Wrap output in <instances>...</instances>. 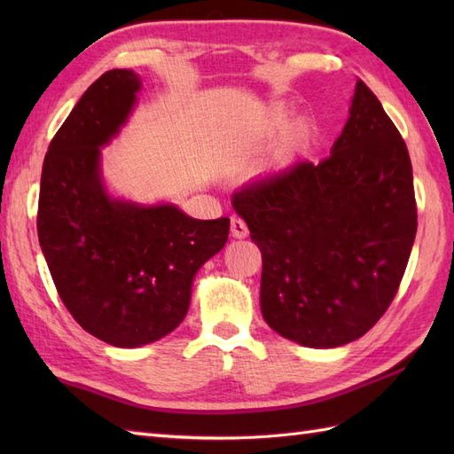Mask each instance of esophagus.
I'll return each mask as SVG.
<instances>
[{"mask_svg": "<svg viewBox=\"0 0 454 454\" xmlns=\"http://www.w3.org/2000/svg\"><path fill=\"white\" fill-rule=\"evenodd\" d=\"M230 230H232L234 238H246L247 236V224L238 216H232V220H230Z\"/></svg>", "mask_w": 454, "mask_h": 454, "instance_id": "34e87169", "label": "esophagus"}]
</instances>
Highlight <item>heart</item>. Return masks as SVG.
<instances>
[{
	"mask_svg": "<svg viewBox=\"0 0 454 454\" xmlns=\"http://www.w3.org/2000/svg\"><path fill=\"white\" fill-rule=\"evenodd\" d=\"M288 121V111L285 107H275L271 113L267 114V119L263 122L262 130H259L257 134V140H267L271 138L273 134H277L278 130H281L285 124ZM310 137V122L308 121H298L294 127H291V130L286 132L285 137V142H283V148H281V156L288 158L293 156V153L302 146L304 140ZM254 152V144H246V146L239 148L238 152V160H247L249 156H252Z\"/></svg>",
	"mask_w": 454,
	"mask_h": 454,
	"instance_id": "obj_1",
	"label": "heart"
}]
</instances>
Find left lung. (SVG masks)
<instances>
[{
  "label": "left lung",
  "mask_w": 454,
  "mask_h": 454,
  "mask_svg": "<svg viewBox=\"0 0 454 454\" xmlns=\"http://www.w3.org/2000/svg\"><path fill=\"white\" fill-rule=\"evenodd\" d=\"M232 207L262 252L259 302L278 335L340 347L388 310L416 239L418 205L406 142L363 80L330 156L249 183Z\"/></svg>",
  "instance_id": "8db88e82"
}]
</instances>
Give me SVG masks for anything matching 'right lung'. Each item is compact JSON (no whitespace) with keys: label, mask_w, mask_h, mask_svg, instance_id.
<instances>
[{"label":"right lung","mask_w":454,"mask_h":454,"mask_svg":"<svg viewBox=\"0 0 454 454\" xmlns=\"http://www.w3.org/2000/svg\"><path fill=\"white\" fill-rule=\"evenodd\" d=\"M140 90L130 70L95 80L48 146L36 230L56 291L85 332L140 347L183 322L192 277L224 247L230 218L197 220L173 207L107 197L99 146L127 121Z\"/></svg>","instance_id":"1"}]
</instances>
